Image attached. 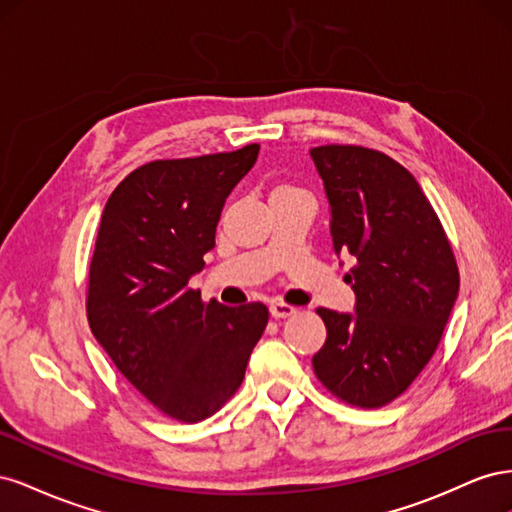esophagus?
<instances>
[{"instance_id": "34e87169", "label": "esophagus", "mask_w": 512, "mask_h": 512, "mask_svg": "<svg viewBox=\"0 0 512 512\" xmlns=\"http://www.w3.org/2000/svg\"><path fill=\"white\" fill-rule=\"evenodd\" d=\"M269 312H271V316H273V318H290L294 312H297V309H294L292 305H286V303L275 301V303H271V305H269Z\"/></svg>"}]
</instances>
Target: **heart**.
<instances>
[{"instance_id": "heart-1", "label": "heart", "mask_w": 512, "mask_h": 512, "mask_svg": "<svg viewBox=\"0 0 512 512\" xmlns=\"http://www.w3.org/2000/svg\"><path fill=\"white\" fill-rule=\"evenodd\" d=\"M292 194H305V192L292 188V185H280V188L273 190V196H292Z\"/></svg>"}]
</instances>
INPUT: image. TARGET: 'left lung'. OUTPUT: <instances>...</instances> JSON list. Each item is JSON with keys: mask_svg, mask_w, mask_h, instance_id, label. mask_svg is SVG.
Segmentation results:
<instances>
[{"mask_svg": "<svg viewBox=\"0 0 512 512\" xmlns=\"http://www.w3.org/2000/svg\"><path fill=\"white\" fill-rule=\"evenodd\" d=\"M331 207L335 256H350L354 314L316 309L327 342L312 365L359 408L404 393L436 352L459 294V271L436 211L408 170L356 145L309 149Z\"/></svg>", "mask_w": 512, "mask_h": 512, "instance_id": "8db88e82", "label": "left lung"}]
</instances>
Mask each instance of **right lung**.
I'll list each match as a JSON object with an SVG mask.
<instances>
[{"label":"right lung","mask_w":512,"mask_h":512,"mask_svg":"<svg viewBox=\"0 0 512 512\" xmlns=\"http://www.w3.org/2000/svg\"><path fill=\"white\" fill-rule=\"evenodd\" d=\"M258 149L149 162L102 211L89 265L91 333L130 384L181 423L203 421L235 395L269 322L262 303H203L188 288Z\"/></svg>","instance_id":"1"}]
</instances>
